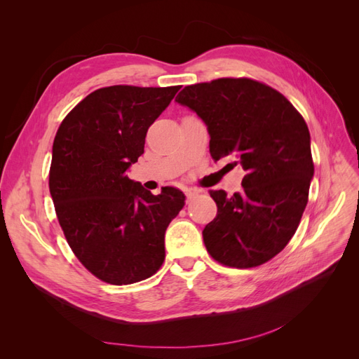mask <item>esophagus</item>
<instances>
[{
  "label": "esophagus",
  "instance_id": "34e87169",
  "mask_svg": "<svg viewBox=\"0 0 359 359\" xmlns=\"http://www.w3.org/2000/svg\"><path fill=\"white\" fill-rule=\"evenodd\" d=\"M194 194H198V191H196V190H194V189H187V190H186L187 201H190V199L194 196Z\"/></svg>",
  "mask_w": 359,
  "mask_h": 359
}]
</instances>
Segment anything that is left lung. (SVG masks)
<instances>
[{
	"mask_svg": "<svg viewBox=\"0 0 359 359\" xmlns=\"http://www.w3.org/2000/svg\"><path fill=\"white\" fill-rule=\"evenodd\" d=\"M196 112L210 133L214 160L235 156L243 191L210 190L215 219L202 232L223 265L253 268L273 259L297 232L314 166L309 127L283 94L247 78L189 85L175 99Z\"/></svg>",
	"mask_w": 359,
	"mask_h": 359,
	"instance_id": "1",
	"label": "left lung"
}]
</instances>
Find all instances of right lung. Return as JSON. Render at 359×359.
Returning a JSON list of instances; mask_svg holds the SVG:
<instances>
[{
  "label": "right lung",
  "mask_w": 359,
  "mask_h": 359,
  "mask_svg": "<svg viewBox=\"0 0 359 359\" xmlns=\"http://www.w3.org/2000/svg\"><path fill=\"white\" fill-rule=\"evenodd\" d=\"M180 88L95 90L62 119L53 139L49 190L60 226L79 262L109 285L145 280L165 260V232L186 196L175 187L154 196L127 170Z\"/></svg>",
  "instance_id": "add662e5"
}]
</instances>
